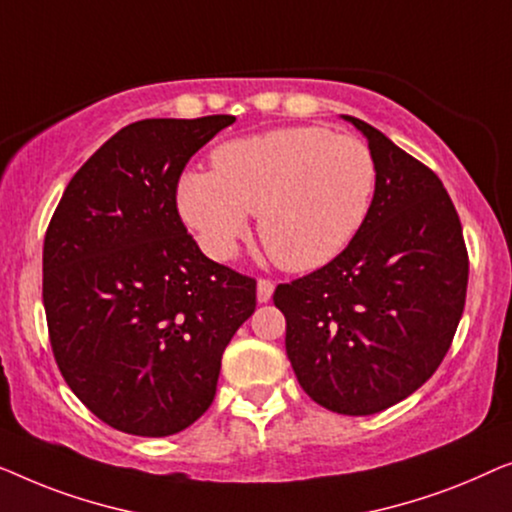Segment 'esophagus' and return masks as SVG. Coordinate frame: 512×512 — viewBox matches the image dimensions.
<instances>
[{
  "label": "esophagus",
  "instance_id": "1",
  "mask_svg": "<svg viewBox=\"0 0 512 512\" xmlns=\"http://www.w3.org/2000/svg\"><path fill=\"white\" fill-rule=\"evenodd\" d=\"M273 297V283L271 280H257V301L259 304H266V301H271Z\"/></svg>",
  "mask_w": 512,
  "mask_h": 512
}]
</instances>
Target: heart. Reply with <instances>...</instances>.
I'll use <instances>...</instances> for the list:
<instances>
[{
  "label": "heart",
  "instance_id": "heart-1",
  "mask_svg": "<svg viewBox=\"0 0 512 512\" xmlns=\"http://www.w3.org/2000/svg\"><path fill=\"white\" fill-rule=\"evenodd\" d=\"M213 171H185L176 206L201 250L236 255L257 213L259 241L287 271L334 262L362 232L376 192L364 141L325 127H283L215 148Z\"/></svg>",
  "mask_w": 512,
  "mask_h": 512
}]
</instances>
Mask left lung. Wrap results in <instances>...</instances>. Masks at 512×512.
I'll return each instance as SVG.
<instances>
[{"mask_svg": "<svg viewBox=\"0 0 512 512\" xmlns=\"http://www.w3.org/2000/svg\"><path fill=\"white\" fill-rule=\"evenodd\" d=\"M376 192L362 232L322 269L278 285L299 385L341 415H373L434 376L464 313L469 255L434 171L369 122Z\"/></svg>", "mask_w": 512, "mask_h": 512, "instance_id": "8db88e82", "label": "left lung"}]
</instances>
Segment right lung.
Returning <instances> with one entry per match:
<instances>
[{"label": "right lung", "mask_w": 512, "mask_h": 512, "mask_svg": "<svg viewBox=\"0 0 512 512\" xmlns=\"http://www.w3.org/2000/svg\"><path fill=\"white\" fill-rule=\"evenodd\" d=\"M234 115L139 120L71 178L43 241V306L71 392L109 427L171 436L213 403L255 280L201 253L176 208L185 164Z\"/></svg>", "instance_id": "obj_1"}]
</instances>
